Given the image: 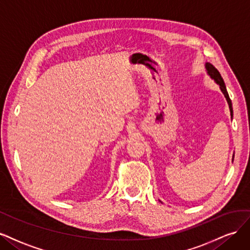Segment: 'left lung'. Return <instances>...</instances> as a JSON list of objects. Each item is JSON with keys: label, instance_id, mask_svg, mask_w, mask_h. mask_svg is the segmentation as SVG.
Masks as SVG:
<instances>
[{"label": "left lung", "instance_id": "left-lung-1", "mask_svg": "<svg viewBox=\"0 0 250 250\" xmlns=\"http://www.w3.org/2000/svg\"><path fill=\"white\" fill-rule=\"evenodd\" d=\"M205 67H206V70H207V74H208V76H210V78H211L212 80H214L216 84L219 85V88H220L221 92L224 94L225 99H227V102H228L229 107V111H230V116L232 117L231 101H230L229 96V93H228V90H227V87H225V84H224V81H223V79H222L221 75L219 74V71L217 70V68H215V66H213L211 63L206 62Z\"/></svg>", "mask_w": 250, "mask_h": 250}]
</instances>
